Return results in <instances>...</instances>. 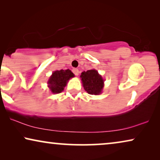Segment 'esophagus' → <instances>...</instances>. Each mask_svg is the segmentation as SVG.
<instances>
[{"label": "esophagus", "instance_id": "1", "mask_svg": "<svg viewBox=\"0 0 160 160\" xmlns=\"http://www.w3.org/2000/svg\"><path fill=\"white\" fill-rule=\"evenodd\" d=\"M73 73L75 74L76 76H78V70L76 69V68H73Z\"/></svg>", "mask_w": 160, "mask_h": 160}]
</instances>
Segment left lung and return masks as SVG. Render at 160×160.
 <instances>
[{
	"label": "left lung",
	"mask_w": 160,
	"mask_h": 160,
	"mask_svg": "<svg viewBox=\"0 0 160 160\" xmlns=\"http://www.w3.org/2000/svg\"><path fill=\"white\" fill-rule=\"evenodd\" d=\"M83 87L89 95H100L104 87V80L95 69L82 72L80 76Z\"/></svg>",
	"instance_id": "left-lung-1"
}]
</instances>
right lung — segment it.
<instances>
[{
	"label": "right lung",
	"instance_id": "right-lung-1",
	"mask_svg": "<svg viewBox=\"0 0 160 160\" xmlns=\"http://www.w3.org/2000/svg\"><path fill=\"white\" fill-rule=\"evenodd\" d=\"M73 77H74V74L69 69L55 71L49 78L48 87L52 93H60L64 90V87L66 86L68 80Z\"/></svg>",
	"mask_w": 160,
	"mask_h": 160
}]
</instances>
